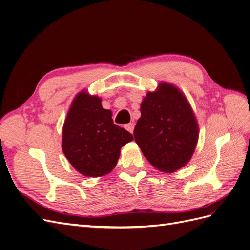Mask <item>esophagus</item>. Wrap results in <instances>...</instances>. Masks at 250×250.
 Returning a JSON list of instances; mask_svg holds the SVG:
<instances>
[{"label": "esophagus", "mask_w": 250, "mask_h": 250, "mask_svg": "<svg viewBox=\"0 0 250 250\" xmlns=\"http://www.w3.org/2000/svg\"><path fill=\"white\" fill-rule=\"evenodd\" d=\"M133 128H134V124L133 123H128L125 125V129L128 130L129 132H133Z\"/></svg>", "instance_id": "34e87169"}]
</instances>
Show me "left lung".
<instances>
[{
    "mask_svg": "<svg viewBox=\"0 0 250 250\" xmlns=\"http://www.w3.org/2000/svg\"><path fill=\"white\" fill-rule=\"evenodd\" d=\"M133 136L144 157L158 170L175 172L190 161L199 140L197 118L177 86L161 82L141 103Z\"/></svg>",
    "mask_w": 250,
    "mask_h": 250,
    "instance_id": "obj_1",
    "label": "left lung"
}]
</instances>
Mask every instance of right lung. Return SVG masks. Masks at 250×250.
Wrapping results in <instances>:
<instances>
[{
	"label": "right lung",
	"mask_w": 250,
	"mask_h": 250,
	"mask_svg": "<svg viewBox=\"0 0 250 250\" xmlns=\"http://www.w3.org/2000/svg\"><path fill=\"white\" fill-rule=\"evenodd\" d=\"M102 99L86 89L73 99L63 125L62 149L73 168L85 177H103L116 167L121 148L132 134L113 124Z\"/></svg>",
	"instance_id": "right-lung-1"
}]
</instances>
